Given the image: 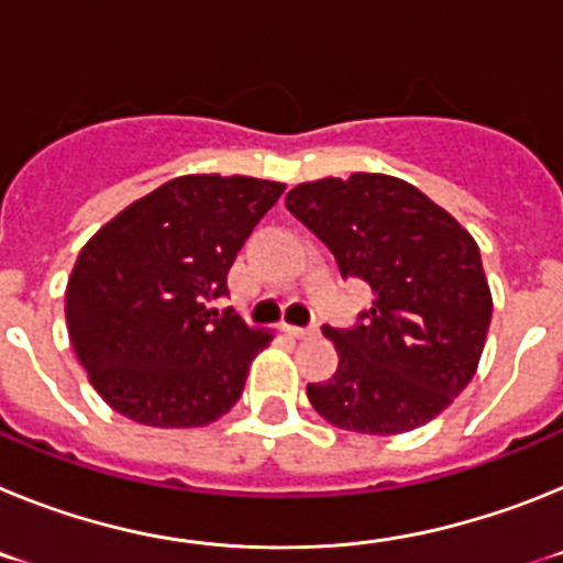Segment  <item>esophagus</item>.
Segmentation results:
<instances>
[{"label":"esophagus","mask_w":563,"mask_h":563,"mask_svg":"<svg viewBox=\"0 0 563 563\" xmlns=\"http://www.w3.org/2000/svg\"><path fill=\"white\" fill-rule=\"evenodd\" d=\"M282 330H285V335L298 338V341H301V338L316 335V330H305V327H292V324H285V327H282Z\"/></svg>","instance_id":"34e87169"}]
</instances>
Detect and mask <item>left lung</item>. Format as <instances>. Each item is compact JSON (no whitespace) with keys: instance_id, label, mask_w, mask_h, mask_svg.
Instances as JSON below:
<instances>
[{"instance_id":"obj_1","label":"left lung","mask_w":563,"mask_h":563,"mask_svg":"<svg viewBox=\"0 0 563 563\" xmlns=\"http://www.w3.org/2000/svg\"><path fill=\"white\" fill-rule=\"evenodd\" d=\"M287 208L332 251L341 276L372 287L355 330H332L338 369L310 383L312 409L357 434H406L454 402L476 375L494 296L476 239L391 174L298 183Z\"/></svg>"}]
</instances>
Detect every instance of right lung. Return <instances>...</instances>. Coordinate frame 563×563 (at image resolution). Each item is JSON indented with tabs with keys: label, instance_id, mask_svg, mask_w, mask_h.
Segmentation results:
<instances>
[{
	"label": "right lung",
	"instance_id": "obj_1",
	"mask_svg": "<svg viewBox=\"0 0 563 563\" xmlns=\"http://www.w3.org/2000/svg\"><path fill=\"white\" fill-rule=\"evenodd\" d=\"M285 183L183 174L98 228L64 290L69 346L109 409L200 429L233 409L273 330L220 318L213 298Z\"/></svg>",
	"mask_w": 563,
	"mask_h": 563
}]
</instances>
